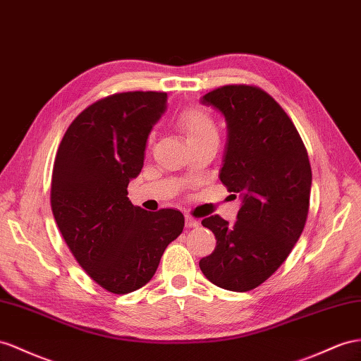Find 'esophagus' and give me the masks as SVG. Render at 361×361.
I'll return each mask as SVG.
<instances>
[{
	"label": "esophagus",
	"instance_id": "esophagus-1",
	"mask_svg": "<svg viewBox=\"0 0 361 361\" xmlns=\"http://www.w3.org/2000/svg\"><path fill=\"white\" fill-rule=\"evenodd\" d=\"M200 226V223H198V219H195V218H192V216H186V227L188 228H192V227H198Z\"/></svg>",
	"mask_w": 361,
	"mask_h": 361
}]
</instances>
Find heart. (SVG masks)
<instances>
[{"mask_svg":"<svg viewBox=\"0 0 361 361\" xmlns=\"http://www.w3.org/2000/svg\"><path fill=\"white\" fill-rule=\"evenodd\" d=\"M177 125L188 138V143L204 140L209 137H218V128L214 117L206 109L190 106L181 109L177 116ZM151 138H147V145Z\"/></svg>","mask_w":361,"mask_h":361,"instance_id":"obj_1","label":"heart"}]
</instances>
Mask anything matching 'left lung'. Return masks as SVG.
I'll use <instances>...</instances> for the list:
<instances>
[{"label": "left lung", "mask_w": 361, "mask_h": 361, "mask_svg": "<svg viewBox=\"0 0 361 361\" xmlns=\"http://www.w3.org/2000/svg\"><path fill=\"white\" fill-rule=\"evenodd\" d=\"M201 102L226 117L219 180L243 204L235 224L219 215L201 221L216 247L200 269L219 288L250 291L279 269L303 232L312 180L308 152L291 118L261 88L224 85Z\"/></svg>", "instance_id": "8db88e82"}]
</instances>
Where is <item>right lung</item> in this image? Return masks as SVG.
Wrapping results in <instances>:
<instances>
[{
    "label": "right lung",
    "instance_id": "obj_1",
    "mask_svg": "<svg viewBox=\"0 0 361 361\" xmlns=\"http://www.w3.org/2000/svg\"><path fill=\"white\" fill-rule=\"evenodd\" d=\"M166 92L129 91L100 99L63 134L51 175V210L79 265L102 288L126 294L152 279L184 227L181 212H146L128 198Z\"/></svg>",
    "mask_w": 361,
    "mask_h": 361
}]
</instances>
